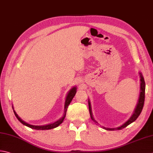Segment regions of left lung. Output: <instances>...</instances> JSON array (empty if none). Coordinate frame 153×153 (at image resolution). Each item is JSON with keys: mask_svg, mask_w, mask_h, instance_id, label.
I'll use <instances>...</instances> for the list:
<instances>
[{"mask_svg": "<svg viewBox=\"0 0 153 153\" xmlns=\"http://www.w3.org/2000/svg\"><path fill=\"white\" fill-rule=\"evenodd\" d=\"M140 75V95H139V99L138 101V103H137V106L134 109V111L133 112V114L132 116L131 117L130 119L128 120L125 122L124 124H123L121 126L117 127V128H106L105 127H102L103 128L108 131H115V130H121L122 128H123L125 127H126L128 126V125H130L131 123H132L133 122H134L136 119L138 118V117L140 115V113H141L143 108V105H144V102H145V79L144 77H143V75L141 73H139ZM88 104H89V113H90V117L91 119L94 121L95 123H97V121L95 120L94 119V117H93L92 115V112H91V103L90 101L88 100Z\"/></svg>", "mask_w": 153, "mask_h": 153, "instance_id": "1", "label": "left lung"}]
</instances>
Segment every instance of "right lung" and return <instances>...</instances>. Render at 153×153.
I'll list each match as a JSON object with an SVG mask.
<instances>
[{
    "instance_id": "right-lung-1",
    "label": "right lung",
    "mask_w": 153,
    "mask_h": 153,
    "mask_svg": "<svg viewBox=\"0 0 153 153\" xmlns=\"http://www.w3.org/2000/svg\"><path fill=\"white\" fill-rule=\"evenodd\" d=\"M76 91H77V88L76 87H74V88H71L70 91H69L68 94L66 96V99H65V105H64V115H63L62 117H61L60 119L58 120L57 121L53 123H50L48 125H32L30 124H28L26 123L25 121H24L23 120L21 119L19 115L16 114V113L15 112V111L14 110V115L16 117V118L18 119V120H19L21 123H22L24 125H26V126L28 127L31 128H33V129H36V130H48V129H51V128H56L57 127H58L59 125H60L64 121V119H65V114H66V111L68 107V105H70V103H71V100H72V99L74 98V97L75 96V95L76 94Z\"/></svg>"
}]
</instances>
